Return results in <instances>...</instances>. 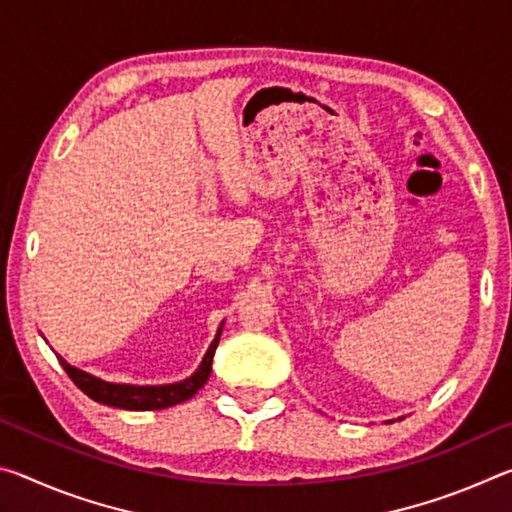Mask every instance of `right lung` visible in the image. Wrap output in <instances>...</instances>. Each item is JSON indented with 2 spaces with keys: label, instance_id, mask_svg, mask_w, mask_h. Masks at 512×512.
I'll return each mask as SVG.
<instances>
[{
  "label": "right lung",
  "instance_id": "1",
  "mask_svg": "<svg viewBox=\"0 0 512 512\" xmlns=\"http://www.w3.org/2000/svg\"><path fill=\"white\" fill-rule=\"evenodd\" d=\"M219 336H221V329L219 334H216V339L212 341L210 350H207V354L203 357V363L198 366V370L192 377L178 381V384H167V386L110 384V381L92 377L88 372L69 366L63 357H58V361L69 375V379H72L85 395L92 397L94 402L117 406V409H128V411H155V409H167V406L185 402L201 391L212 372V357H214L216 345H219Z\"/></svg>",
  "mask_w": 512,
  "mask_h": 512
}]
</instances>
